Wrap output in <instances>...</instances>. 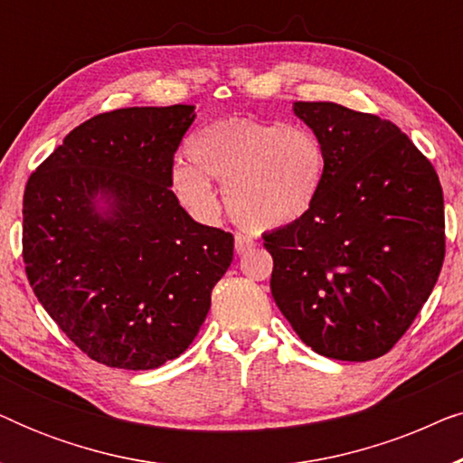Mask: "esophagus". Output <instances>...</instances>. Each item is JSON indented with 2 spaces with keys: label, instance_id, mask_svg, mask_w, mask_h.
Instances as JSON below:
<instances>
[{
  "label": "esophagus",
  "instance_id": "esophagus-1",
  "mask_svg": "<svg viewBox=\"0 0 463 463\" xmlns=\"http://www.w3.org/2000/svg\"><path fill=\"white\" fill-rule=\"evenodd\" d=\"M255 249V240L250 236H244V233H236V252L238 255H244V252H249Z\"/></svg>",
  "mask_w": 463,
  "mask_h": 463
}]
</instances>
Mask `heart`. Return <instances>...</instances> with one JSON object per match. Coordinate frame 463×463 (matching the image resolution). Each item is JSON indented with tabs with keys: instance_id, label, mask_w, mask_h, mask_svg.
Listing matches in <instances>:
<instances>
[{
	"instance_id": "1",
	"label": "heart",
	"mask_w": 463,
	"mask_h": 463,
	"mask_svg": "<svg viewBox=\"0 0 463 463\" xmlns=\"http://www.w3.org/2000/svg\"><path fill=\"white\" fill-rule=\"evenodd\" d=\"M192 162H176L173 189L200 219L221 211L225 185L232 217L249 230L293 225L312 211L326 173L325 147L314 132L284 122L227 118L189 138Z\"/></svg>"
}]
</instances>
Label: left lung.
<instances>
[{
  "label": "left lung",
  "instance_id": "8db88e82",
  "mask_svg": "<svg viewBox=\"0 0 463 463\" xmlns=\"http://www.w3.org/2000/svg\"><path fill=\"white\" fill-rule=\"evenodd\" d=\"M325 147L312 211L265 233L271 295L320 356L364 363L413 325L445 259L439 175L396 124L337 103H295Z\"/></svg>",
  "mask_w": 463,
  "mask_h": 463
}]
</instances>
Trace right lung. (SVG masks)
Here are the masks:
<instances>
[{"mask_svg": "<svg viewBox=\"0 0 463 463\" xmlns=\"http://www.w3.org/2000/svg\"><path fill=\"white\" fill-rule=\"evenodd\" d=\"M194 105L100 113L65 137L23 198V261L37 301L86 356L157 369L198 335L233 236L185 213L173 157Z\"/></svg>", "mask_w": 463, "mask_h": 463, "instance_id": "right-lung-1", "label": "right lung"}]
</instances>
